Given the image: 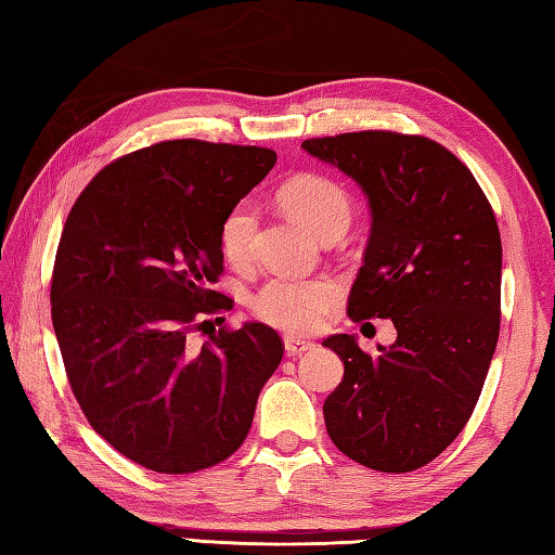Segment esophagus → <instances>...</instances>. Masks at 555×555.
<instances>
[{
	"label": "esophagus",
	"mask_w": 555,
	"mask_h": 555,
	"mask_svg": "<svg viewBox=\"0 0 555 555\" xmlns=\"http://www.w3.org/2000/svg\"><path fill=\"white\" fill-rule=\"evenodd\" d=\"M311 347H313V343L304 340V337H292V335H287V337H285V349H287V354H289V357H297V354L309 352Z\"/></svg>",
	"instance_id": "1"
}]
</instances>
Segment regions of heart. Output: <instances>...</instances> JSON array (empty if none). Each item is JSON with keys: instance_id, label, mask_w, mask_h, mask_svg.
<instances>
[{"instance_id": "obj_1", "label": "heart", "mask_w": 555, "mask_h": 555, "mask_svg": "<svg viewBox=\"0 0 555 555\" xmlns=\"http://www.w3.org/2000/svg\"><path fill=\"white\" fill-rule=\"evenodd\" d=\"M280 203L292 218L307 224L321 240L333 232H345L352 218V201L347 189L325 175H297L280 189ZM258 230V215L251 201H240L230 208L220 224L222 256L232 266H246L254 256V240ZM335 282L331 280H294L270 278L254 294L251 309L258 319L280 327L285 333H313L321 327L327 311L337 301Z\"/></svg>"}]
</instances>
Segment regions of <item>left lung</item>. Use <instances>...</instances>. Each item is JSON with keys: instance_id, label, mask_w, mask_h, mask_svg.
I'll return each mask as SVG.
<instances>
[{"instance_id": "left-lung-1", "label": "left lung", "mask_w": 555, "mask_h": 555, "mask_svg": "<svg viewBox=\"0 0 555 555\" xmlns=\"http://www.w3.org/2000/svg\"><path fill=\"white\" fill-rule=\"evenodd\" d=\"M301 149L369 196L347 315L390 319L398 331L373 357L354 335L323 343L345 361L323 404L327 436L359 465L414 472L465 428L489 373L501 331L499 222L469 167L426 135L352 131Z\"/></svg>"}]
</instances>
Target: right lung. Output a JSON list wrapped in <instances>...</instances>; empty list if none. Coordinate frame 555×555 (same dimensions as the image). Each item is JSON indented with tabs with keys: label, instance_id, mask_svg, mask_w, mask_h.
<instances>
[{
	"label": "right lung",
	"instance_id": "add662e5",
	"mask_svg": "<svg viewBox=\"0 0 555 555\" xmlns=\"http://www.w3.org/2000/svg\"><path fill=\"white\" fill-rule=\"evenodd\" d=\"M258 145L160 141L90 179L52 270V325L88 424L135 465L191 474L228 460L282 361L263 323L222 325L224 215L273 169ZM208 314L221 327L206 332ZM209 340L194 346L190 335Z\"/></svg>",
	"mask_w": 555,
	"mask_h": 555
}]
</instances>
